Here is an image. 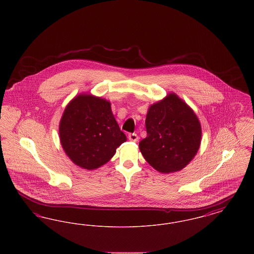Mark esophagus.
Returning <instances> with one entry per match:
<instances>
[{
  "label": "esophagus",
  "instance_id": "obj_1",
  "mask_svg": "<svg viewBox=\"0 0 254 254\" xmlns=\"http://www.w3.org/2000/svg\"><path fill=\"white\" fill-rule=\"evenodd\" d=\"M128 139H129V141H131V142H137L138 139H139V137H138V135H137L136 133H129V134H128Z\"/></svg>",
  "mask_w": 254,
  "mask_h": 254
}]
</instances>
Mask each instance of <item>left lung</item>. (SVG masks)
<instances>
[{
  "label": "left lung",
  "mask_w": 254,
  "mask_h": 254,
  "mask_svg": "<svg viewBox=\"0 0 254 254\" xmlns=\"http://www.w3.org/2000/svg\"><path fill=\"white\" fill-rule=\"evenodd\" d=\"M145 128L147 136L139 147L145 161L159 172L184 169L200 147V122L193 110L174 93L150 106Z\"/></svg>",
  "instance_id": "obj_1"
}]
</instances>
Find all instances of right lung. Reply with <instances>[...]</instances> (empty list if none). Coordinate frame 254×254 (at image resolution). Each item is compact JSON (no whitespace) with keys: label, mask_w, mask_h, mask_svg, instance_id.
Instances as JSON below:
<instances>
[{"label":"right lung","mask_w":254,"mask_h":254,"mask_svg":"<svg viewBox=\"0 0 254 254\" xmlns=\"http://www.w3.org/2000/svg\"><path fill=\"white\" fill-rule=\"evenodd\" d=\"M59 134L66 155L80 168L98 169L127 141L109 101L90 94L72 99L61 118Z\"/></svg>","instance_id":"obj_1"}]
</instances>
